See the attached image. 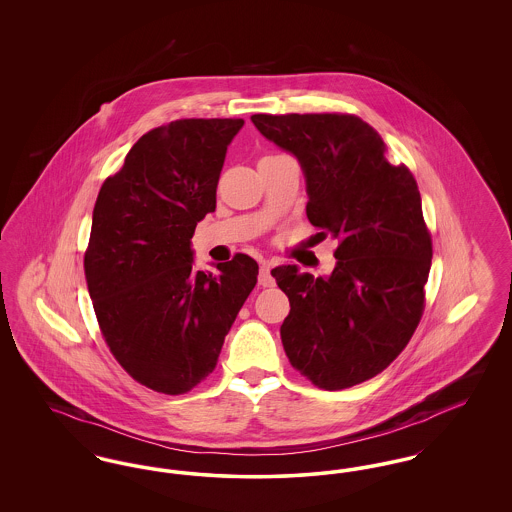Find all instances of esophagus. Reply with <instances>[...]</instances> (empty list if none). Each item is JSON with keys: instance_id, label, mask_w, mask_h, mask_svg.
I'll use <instances>...</instances> for the list:
<instances>
[{"instance_id": "esophagus-1", "label": "esophagus", "mask_w": 512, "mask_h": 512, "mask_svg": "<svg viewBox=\"0 0 512 512\" xmlns=\"http://www.w3.org/2000/svg\"><path fill=\"white\" fill-rule=\"evenodd\" d=\"M259 284H261L263 288H272V286H274V278L270 276V263H268V261H261Z\"/></svg>"}]
</instances>
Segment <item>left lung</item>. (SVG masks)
I'll return each instance as SVG.
<instances>
[{
	"mask_svg": "<svg viewBox=\"0 0 512 512\" xmlns=\"http://www.w3.org/2000/svg\"><path fill=\"white\" fill-rule=\"evenodd\" d=\"M257 130L299 161L307 217L338 242L328 276L272 268L290 299L280 326L293 368L322 390L374 378L405 349L424 311L432 238L411 171L355 115H253Z\"/></svg>",
	"mask_w": 512,
	"mask_h": 512,
	"instance_id": "1",
	"label": "left lung"
}]
</instances>
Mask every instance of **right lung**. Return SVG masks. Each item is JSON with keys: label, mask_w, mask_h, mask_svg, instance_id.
I'll list each match as a JSON object with an SVG mask.
<instances>
[{"label": "right lung", "mask_w": 512, "mask_h": 512, "mask_svg": "<svg viewBox=\"0 0 512 512\" xmlns=\"http://www.w3.org/2000/svg\"><path fill=\"white\" fill-rule=\"evenodd\" d=\"M242 126L180 119L153 128L99 190L84 255L88 292L111 353L149 390L180 395L205 380L257 284L249 255L195 272L192 249Z\"/></svg>", "instance_id": "1"}]
</instances>
